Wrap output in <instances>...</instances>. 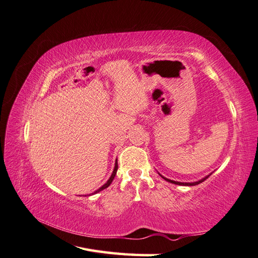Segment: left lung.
<instances>
[{"mask_svg": "<svg viewBox=\"0 0 258 258\" xmlns=\"http://www.w3.org/2000/svg\"><path fill=\"white\" fill-rule=\"evenodd\" d=\"M211 174H212V173H210L209 175L205 176L204 178L199 179V181H197V182H191V183H182V182H176V181H173V179H169V178H167V177H165V176H162V175L159 173V175H160L163 179H166L167 182H170V183H172V184H176V185H182V186H195V185H198V184H200V183L204 182L205 179H207Z\"/></svg>", "mask_w": 258, "mask_h": 258, "instance_id": "8db88e82", "label": "left lung"}]
</instances>
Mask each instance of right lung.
<instances>
[{
    "instance_id": "right-lung-1",
    "label": "right lung",
    "mask_w": 258,
    "mask_h": 258,
    "mask_svg": "<svg viewBox=\"0 0 258 258\" xmlns=\"http://www.w3.org/2000/svg\"><path fill=\"white\" fill-rule=\"evenodd\" d=\"M117 169H118V165H117V159H116V161H115V167H114V170H113V173H112V175L110 176V178H108L107 179V182L104 184V185H102V186H101L100 187V188L99 189H97L95 192H93V194H97V192H100L101 190H103V189H105L106 188V187H108V186H110L111 185V183L113 182V179H114V177H115V175H116V172H117ZM92 194V195H93Z\"/></svg>"
}]
</instances>
